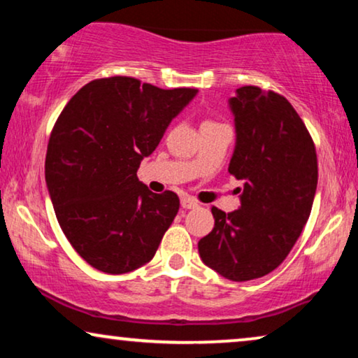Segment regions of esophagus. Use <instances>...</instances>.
<instances>
[{
  "instance_id": "esophagus-1",
  "label": "esophagus",
  "mask_w": 358,
  "mask_h": 358,
  "mask_svg": "<svg viewBox=\"0 0 358 358\" xmlns=\"http://www.w3.org/2000/svg\"><path fill=\"white\" fill-rule=\"evenodd\" d=\"M180 207L185 210H190V208H197L199 203L197 200H194L192 197H182L180 199Z\"/></svg>"
}]
</instances>
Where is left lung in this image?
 <instances>
[{
    "label": "left lung",
    "mask_w": 358,
    "mask_h": 358,
    "mask_svg": "<svg viewBox=\"0 0 358 358\" xmlns=\"http://www.w3.org/2000/svg\"><path fill=\"white\" fill-rule=\"evenodd\" d=\"M236 148L228 173L243 180L238 210L212 207L215 227L199 241L205 266L233 282L267 275L300 238L317 185L315 141L285 97L243 86L229 99Z\"/></svg>",
    "instance_id": "obj_1"
}]
</instances>
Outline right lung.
I'll list each match as a JSON object with an SVG mask.
<instances>
[{
  "label": "right lung",
  "instance_id": "add662e5",
  "mask_svg": "<svg viewBox=\"0 0 358 358\" xmlns=\"http://www.w3.org/2000/svg\"><path fill=\"white\" fill-rule=\"evenodd\" d=\"M195 94L194 87L101 78L58 115L47 146V187L66 239L97 271L127 273L153 259L179 197L153 194L136 171Z\"/></svg>",
  "mask_w": 358,
  "mask_h": 358
}]
</instances>
